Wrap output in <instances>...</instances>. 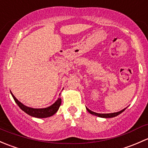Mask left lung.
<instances>
[{
	"label": "left lung",
	"mask_w": 148,
	"mask_h": 148,
	"mask_svg": "<svg viewBox=\"0 0 148 148\" xmlns=\"http://www.w3.org/2000/svg\"><path fill=\"white\" fill-rule=\"evenodd\" d=\"M87 110L88 111V112H90V114H92V115H95V116H97V117H100V118H114V117L117 116V115H120V113H122V112H123V111L125 110L126 109V108H125V109L119 111V112H113V113H105V114H102V113H97V112H92V111H91L90 110H89L88 108H87Z\"/></svg>",
	"instance_id": "8db88e82"
}]
</instances>
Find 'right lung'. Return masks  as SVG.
<instances>
[{"label":"right lung","instance_id":"add662e5","mask_svg":"<svg viewBox=\"0 0 148 148\" xmlns=\"http://www.w3.org/2000/svg\"><path fill=\"white\" fill-rule=\"evenodd\" d=\"M12 96H13V99H14L15 102L17 103V105L19 106V108H21L22 110H23L24 112H26L27 114H28L29 115L32 117H35V118H48V117H51L52 115H54L58 110L59 108H60V104H61V98L59 97L55 103H53V105L48 108H33L28 107V106H24L23 103H21V102L18 101L16 99V97L13 95L11 92Z\"/></svg>","mask_w":148,"mask_h":148}]
</instances>
